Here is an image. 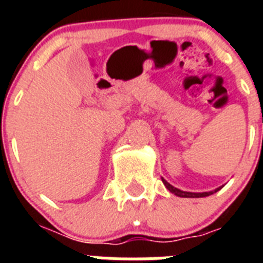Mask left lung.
<instances>
[{
    "mask_svg": "<svg viewBox=\"0 0 263 263\" xmlns=\"http://www.w3.org/2000/svg\"><path fill=\"white\" fill-rule=\"evenodd\" d=\"M162 182H163V184L166 185V188L168 190L171 194L176 195V196H180V197H205V196H210V195L215 194V192H217L218 190H221L222 187H218L216 188L215 191H210V192H187V191H182V190H179V188H175L174 185L170 184L167 180H164L163 178H162Z\"/></svg>",
    "mask_w": 263,
    "mask_h": 263,
    "instance_id": "obj_1",
    "label": "left lung"
}]
</instances>
